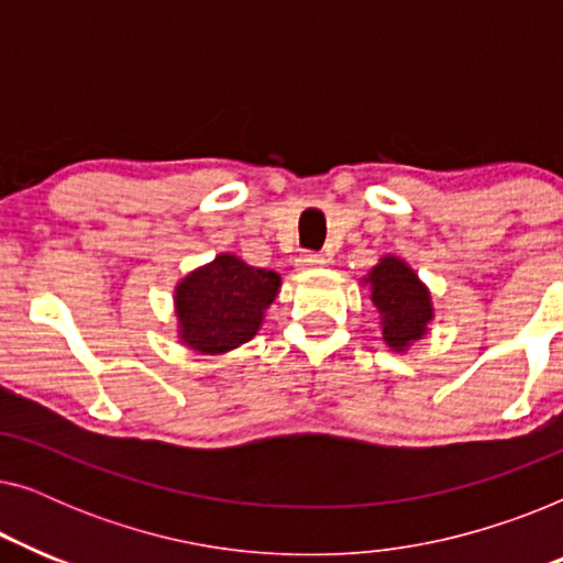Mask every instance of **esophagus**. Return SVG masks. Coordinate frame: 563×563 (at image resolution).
<instances>
[{
	"label": "esophagus",
	"instance_id": "esophagus-1",
	"mask_svg": "<svg viewBox=\"0 0 563 563\" xmlns=\"http://www.w3.org/2000/svg\"><path fill=\"white\" fill-rule=\"evenodd\" d=\"M325 264V256L322 253H302V256L297 258V268H302V272H307V268H318Z\"/></svg>",
	"mask_w": 563,
	"mask_h": 563
}]
</instances>
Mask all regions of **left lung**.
Segmentation results:
<instances>
[{"label": "left lung", "instance_id": "left-lung-1", "mask_svg": "<svg viewBox=\"0 0 563 563\" xmlns=\"http://www.w3.org/2000/svg\"><path fill=\"white\" fill-rule=\"evenodd\" d=\"M364 284L372 289V302L382 314V335L391 351H407L428 333L433 320V302L418 274L397 256H384Z\"/></svg>", "mask_w": 563, "mask_h": 563}]
</instances>
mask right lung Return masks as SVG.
<instances>
[{
    "mask_svg": "<svg viewBox=\"0 0 563 563\" xmlns=\"http://www.w3.org/2000/svg\"><path fill=\"white\" fill-rule=\"evenodd\" d=\"M279 287L282 276L276 272L249 266L233 253H220L176 284L181 343L207 356L249 343Z\"/></svg>",
    "mask_w": 563,
    "mask_h": 563,
    "instance_id": "right-lung-1",
    "label": "right lung"
}]
</instances>
